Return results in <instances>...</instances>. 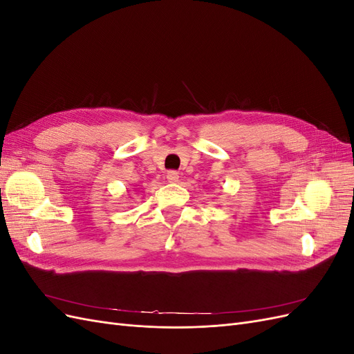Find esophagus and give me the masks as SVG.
<instances>
[{"label": "esophagus", "mask_w": 354, "mask_h": 354, "mask_svg": "<svg viewBox=\"0 0 354 354\" xmlns=\"http://www.w3.org/2000/svg\"><path fill=\"white\" fill-rule=\"evenodd\" d=\"M178 173H177V171H168V173H167V180L169 181V183H177V181H178Z\"/></svg>", "instance_id": "esophagus-1"}]
</instances>
